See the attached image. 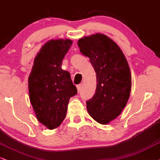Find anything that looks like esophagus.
<instances>
[{
	"label": "esophagus",
	"instance_id": "obj_1",
	"mask_svg": "<svg viewBox=\"0 0 160 160\" xmlns=\"http://www.w3.org/2000/svg\"><path fill=\"white\" fill-rule=\"evenodd\" d=\"M77 88H78V92H80V91H81V88H82V85L81 84H79L77 86Z\"/></svg>",
	"mask_w": 160,
	"mask_h": 160
}]
</instances>
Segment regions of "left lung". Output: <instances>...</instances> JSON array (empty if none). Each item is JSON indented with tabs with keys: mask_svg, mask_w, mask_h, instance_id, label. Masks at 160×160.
<instances>
[{
	"mask_svg": "<svg viewBox=\"0 0 160 160\" xmlns=\"http://www.w3.org/2000/svg\"><path fill=\"white\" fill-rule=\"evenodd\" d=\"M80 52L89 58L97 74L96 93L86 102L88 114L95 121L107 125L126 106L131 90L128 61L117 44L103 34L79 39Z\"/></svg>",
	"mask_w": 160,
	"mask_h": 160,
	"instance_id": "1",
	"label": "left lung"
}]
</instances>
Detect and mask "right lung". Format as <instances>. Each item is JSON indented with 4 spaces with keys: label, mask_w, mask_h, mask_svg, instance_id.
Listing matches in <instances>:
<instances>
[{
    "label": "right lung",
    "mask_w": 160,
    "mask_h": 160,
    "mask_svg": "<svg viewBox=\"0 0 160 160\" xmlns=\"http://www.w3.org/2000/svg\"><path fill=\"white\" fill-rule=\"evenodd\" d=\"M72 44L70 39L46 42L36 55L29 76V100L35 117L50 130L62 122L70 98L78 93L69 72L61 68Z\"/></svg>",
    "instance_id": "add662e5"
}]
</instances>
